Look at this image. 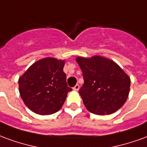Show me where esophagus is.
I'll return each mask as SVG.
<instances>
[{"label":"esophagus","mask_w":147,"mask_h":147,"mask_svg":"<svg viewBox=\"0 0 147 147\" xmlns=\"http://www.w3.org/2000/svg\"><path fill=\"white\" fill-rule=\"evenodd\" d=\"M79 89H80V85H79V84H76V85L73 87L74 90H79Z\"/></svg>","instance_id":"1"}]
</instances>
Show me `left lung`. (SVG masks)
<instances>
[{
    "label": "left lung",
    "instance_id": "obj_1",
    "mask_svg": "<svg viewBox=\"0 0 147 147\" xmlns=\"http://www.w3.org/2000/svg\"><path fill=\"white\" fill-rule=\"evenodd\" d=\"M84 83L80 89L83 104L92 113L109 115L125 103L130 90V78L115 62L95 56L77 57Z\"/></svg>",
    "mask_w": 147,
    "mask_h": 147
}]
</instances>
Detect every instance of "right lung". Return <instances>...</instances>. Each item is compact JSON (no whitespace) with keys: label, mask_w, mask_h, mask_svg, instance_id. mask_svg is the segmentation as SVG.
<instances>
[{"label":"right lung","mask_w":147,"mask_h":147,"mask_svg":"<svg viewBox=\"0 0 147 147\" xmlns=\"http://www.w3.org/2000/svg\"><path fill=\"white\" fill-rule=\"evenodd\" d=\"M64 61L48 57L37 61L19 79L23 101L30 110L39 115H50L60 110L67 94Z\"/></svg>","instance_id":"obj_1"}]
</instances>
